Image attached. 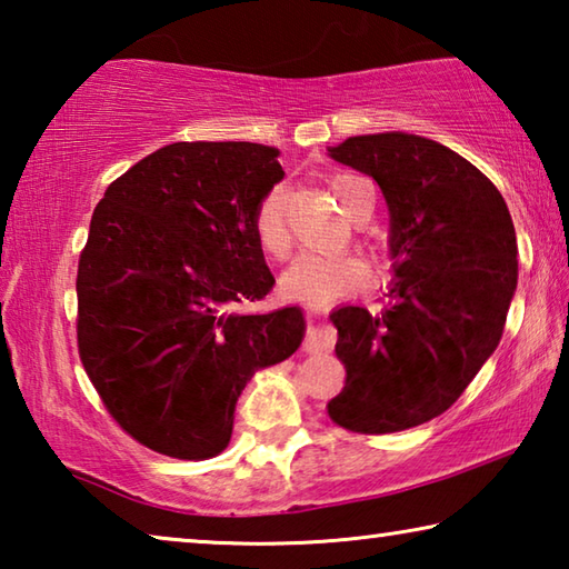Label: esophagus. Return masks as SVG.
Listing matches in <instances>:
<instances>
[{"mask_svg":"<svg viewBox=\"0 0 569 569\" xmlns=\"http://www.w3.org/2000/svg\"><path fill=\"white\" fill-rule=\"evenodd\" d=\"M336 343V331L331 326H323V323H316L308 329L306 339H303V351L308 353H321V351H331Z\"/></svg>","mask_w":569,"mask_h":569,"instance_id":"obj_1","label":"esophagus"}]
</instances>
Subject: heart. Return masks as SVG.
Instances as JSON below:
<instances>
[{"mask_svg":"<svg viewBox=\"0 0 569 569\" xmlns=\"http://www.w3.org/2000/svg\"><path fill=\"white\" fill-rule=\"evenodd\" d=\"M331 190L339 198L341 208L353 220H363L371 216L377 203V188L363 176H341L331 178ZM286 186L278 182L266 196L258 200L253 213V233L258 246L268 256L283 258L291 246L286 223ZM366 283V266L351 253H321V250H303L283 273V291L308 303H326L333 298L359 291Z\"/></svg>","mask_w":569,"mask_h":569,"instance_id":"heart-1","label":"heart"}]
</instances>
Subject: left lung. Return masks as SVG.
<instances>
[{
    "label": "left lung",
    "mask_w": 569,
    "mask_h": 569,
    "mask_svg": "<svg viewBox=\"0 0 569 569\" xmlns=\"http://www.w3.org/2000/svg\"><path fill=\"white\" fill-rule=\"evenodd\" d=\"M329 156L379 182L397 278L377 311L331 313L346 383L326 409L356 435H391L445 413L495 353L517 288L515 223L485 172L421 134H356Z\"/></svg>",
    "instance_id": "8db88e82"
}]
</instances>
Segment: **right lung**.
Instances as JSON below:
<instances>
[{
    "label": "right lung",
    "mask_w": 569,
    "mask_h": 569,
    "mask_svg": "<svg viewBox=\"0 0 569 569\" xmlns=\"http://www.w3.org/2000/svg\"><path fill=\"white\" fill-rule=\"evenodd\" d=\"M258 142H172L104 190L77 266V346L112 419L158 455L210 459L258 369L303 341L298 306L248 313L276 278L253 233L283 180Z\"/></svg>",
    "instance_id": "add662e5"
}]
</instances>
